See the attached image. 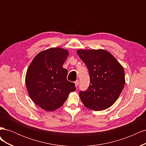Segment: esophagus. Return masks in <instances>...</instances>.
Listing matches in <instances>:
<instances>
[{
	"instance_id": "1",
	"label": "esophagus",
	"mask_w": 146,
	"mask_h": 146,
	"mask_svg": "<svg viewBox=\"0 0 146 146\" xmlns=\"http://www.w3.org/2000/svg\"><path fill=\"white\" fill-rule=\"evenodd\" d=\"M78 83H79V82L78 80H76V82H75V85H76V86L77 87L78 85Z\"/></svg>"
}]
</instances>
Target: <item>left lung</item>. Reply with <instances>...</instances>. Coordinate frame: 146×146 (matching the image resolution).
<instances>
[{
	"mask_svg": "<svg viewBox=\"0 0 146 146\" xmlns=\"http://www.w3.org/2000/svg\"><path fill=\"white\" fill-rule=\"evenodd\" d=\"M77 54L89 70L90 84L80 91V99L88 108L101 111L112 106L125 83V72L111 53L104 49H80Z\"/></svg>",
	"mask_w": 146,
	"mask_h": 146,
	"instance_id": "left-lung-1",
	"label": "left lung"
}]
</instances>
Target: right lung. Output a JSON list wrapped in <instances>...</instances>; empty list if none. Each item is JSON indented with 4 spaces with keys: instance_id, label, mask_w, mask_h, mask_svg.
<instances>
[{
    "instance_id": "add662e5",
    "label": "right lung",
    "mask_w": 146,
    "mask_h": 146,
    "mask_svg": "<svg viewBox=\"0 0 146 146\" xmlns=\"http://www.w3.org/2000/svg\"><path fill=\"white\" fill-rule=\"evenodd\" d=\"M68 50L52 47L41 51L31 62L25 76V85L33 102L46 111H55L63 106L70 92L76 90L67 80L68 70L63 64Z\"/></svg>"
}]
</instances>
